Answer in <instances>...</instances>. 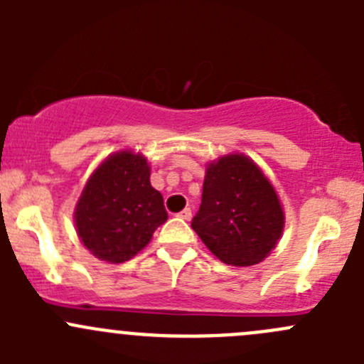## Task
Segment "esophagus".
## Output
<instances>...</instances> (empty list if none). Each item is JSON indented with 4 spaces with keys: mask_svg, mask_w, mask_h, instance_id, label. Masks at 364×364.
<instances>
[{
    "mask_svg": "<svg viewBox=\"0 0 364 364\" xmlns=\"http://www.w3.org/2000/svg\"><path fill=\"white\" fill-rule=\"evenodd\" d=\"M179 218H183V220H186V222H190V220H192V209L190 208H185L183 209L181 213H179Z\"/></svg>",
    "mask_w": 364,
    "mask_h": 364,
    "instance_id": "34e87169",
    "label": "esophagus"
}]
</instances>
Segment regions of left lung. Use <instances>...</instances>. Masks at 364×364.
I'll return each instance as SVG.
<instances>
[{"instance_id": "left-lung-1", "label": "left lung", "mask_w": 364, "mask_h": 364, "mask_svg": "<svg viewBox=\"0 0 364 364\" xmlns=\"http://www.w3.org/2000/svg\"><path fill=\"white\" fill-rule=\"evenodd\" d=\"M284 225L277 190L255 161L232 153L208 164L192 229L213 255L240 267L262 262L277 247Z\"/></svg>"}]
</instances>
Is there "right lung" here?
<instances>
[{"label": "right lung", "instance_id": "obj_1", "mask_svg": "<svg viewBox=\"0 0 364 364\" xmlns=\"http://www.w3.org/2000/svg\"><path fill=\"white\" fill-rule=\"evenodd\" d=\"M148 160L123 149L95 168L77 200L75 229L97 259L121 264L151 241L167 220L164 197L149 183Z\"/></svg>", "mask_w": 364, "mask_h": 364}]
</instances>
